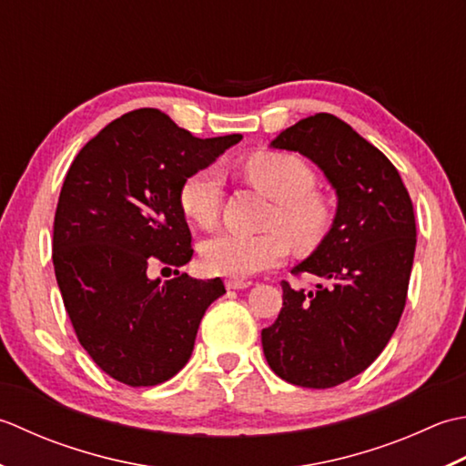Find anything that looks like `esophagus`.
Segmentation results:
<instances>
[{
	"instance_id": "obj_1",
	"label": "esophagus",
	"mask_w": 466,
	"mask_h": 466,
	"mask_svg": "<svg viewBox=\"0 0 466 466\" xmlns=\"http://www.w3.org/2000/svg\"><path fill=\"white\" fill-rule=\"evenodd\" d=\"M227 289H245L251 286V281H245V279H227L225 281Z\"/></svg>"
}]
</instances>
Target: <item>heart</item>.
Here are the masks:
<instances>
[{"mask_svg": "<svg viewBox=\"0 0 466 466\" xmlns=\"http://www.w3.org/2000/svg\"><path fill=\"white\" fill-rule=\"evenodd\" d=\"M243 177L273 198L265 225L268 231L247 235L221 231L201 245V259L211 273L249 278L286 259L289 241L299 251H311L324 241L331 225V207L318 188L316 170L306 158L283 150H259L241 167ZM223 198L221 175L215 167L197 168L178 187V207L188 221L211 227Z\"/></svg>", "mask_w": 466, "mask_h": 466, "instance_id": "heart-1", "label": "heart"}]
</instances>
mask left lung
I'll list each match as a JSON object with an SVG mask.
<instances>
[{"mask_svg":"<svg viewBox=\"0 0 466 466\" xmlns=\"http://www.w3.org/2000/svg\"><path fill=\"white\" fill-rule=\"evenodd\" d=\"M271 145L324 170L338 213L316 253L291 271L316 275V289L281 281L283 308L261 331L263 354L289 384L331 388L364 372L400 321L416 249L412 198L384 153L334 114L303 118Z\"/></svg>","mask_w":466,"mask_h":466,"instance_id":"8db88e82","label":"left lung"}]
</instances>
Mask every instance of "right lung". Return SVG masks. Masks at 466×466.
<instances>
[{"mask_svg": "<svg viewBox=\"0 0 466 466\" xmlns=\"http://www.w3.org/2000/svg\"><path fill=\"white\" fill-rule=\"evenodd\" d=\"M241 135L197 138L165 112L112 120L76 155L54 217L52 259L76 338L104 372L140 388L173 378L191 358L219 278L160 282L149 265L183 268L191 231L178 207L183 178Z\"/></svg>", "mask_w": 466, "mask_h": 466, "instance_id": "obj_1", "label": "right lung"}]
</instances>
